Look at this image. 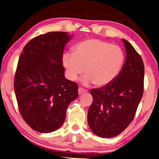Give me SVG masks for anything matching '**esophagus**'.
<instances>
[{
	"label": "esophagus",
	"instance_id": "obj_1",
	"mask_svg": "<svg viewBox=\"0 0 159 159\" xmlns=\"http://www.w3.org/2000/svg\"><path fill=\"white\" fill-rule=\"evenodd\" d=\"M87 90H85V89H83L81 88V87H79L78 88V94H82L84 93H87Z\"/></svg>",
	"mask_w": 159,
	"mask_h": 159
}]
</instances>
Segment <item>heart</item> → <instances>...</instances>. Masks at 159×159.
<instances>
[{"mask_svg":"<svg viewBox=\"0 0 159 159\" xmlns=\"http://www.w3.org/2000/svg\"><path fill=\"white\" fill-rule=\"evenodd\" d=\"M123 62L124 53L120 47L96 39L80 42L73 48V53L63 56L69 79H77L84 69L83 83L96 86L110 84L119 74Z\"/></svg>","mask_w":159,"mask_h":159,"instance_id":"heart-1","label":"heart"}]
</instances>
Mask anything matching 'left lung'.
I'll return each mask as SVG.
<instances>
[{
    "instance_id": "8db88e82",
    "label": "left lung",
    "mask_w": 159,
    "mask_h": 159,
    "mask_svg": "<svg viewBox=\"0 0 159 159\" xmlns=\"http://www.w3.org/2000/svg\"><path fill=\"white\" fill-rule=\"evenodd\" d=\"M122 40L126 52L122 70L110 84L90 90L93 101L87 120L92 132L102 138L118 135L129 126L143 93V60L127 40Z\"/></svg>"
}]
</instances>
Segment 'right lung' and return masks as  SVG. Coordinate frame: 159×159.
<instances>
[{"instance_id":"add662e5","label":"right lung","mask_w":159,"mask_h":159,"mask_svg":"<svg viewBox=\"0 0 159 159\" xmlns=\"http://www.w3.org/2000/svg\"><path fill=\"white\" fill-rule=\"evenodd\" d=\"M72 39L66 32H48L29 41L19 57L14 90L21 116L36 132H54L63 125L78 86L64 77L63 54Z\"/></svg>"}]
</instances>
